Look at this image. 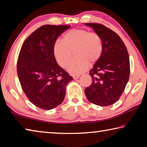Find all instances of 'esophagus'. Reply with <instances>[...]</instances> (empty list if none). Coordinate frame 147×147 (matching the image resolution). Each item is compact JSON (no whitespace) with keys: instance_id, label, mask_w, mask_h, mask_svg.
Returning <instances> with one entry per match:
<instances>
[{"instance_id":"1","label":"esophagus","mask_w":147,"mask_h":147,"mask_svg":"<svg viewBox=\"0 0 147 147\" xmlns=\"http://www.w3.org/2000/svg\"><path fill=\"white\" fill-rule=\"evenodd\" d=\"M79 77H80V75H78V74H74V75H73V78L74 80L78 79Z\"/></svg>"}]
</instances>
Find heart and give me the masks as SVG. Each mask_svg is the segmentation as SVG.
I'll list each match as a JSON object with an SVG mask.
<instances>
[{"label":"heart","instance_id":"obj_1","mask_svg":"<svg viewBox=\"0 0 147 147\" xmlns=\"http://www.w3.org/2000/svg\"><path fill=\"white\" fill-rule=\"evenodd\" d=\"M102 41L94 32L86 29H72L64 34L63 42L57 41L54 46V55L57 63L65 69L76 54L77 59L69 65L67 71L78 74L100 59L102 53Z\"/></svg>","mask_w":147,"mask_h":147}]
</instances>
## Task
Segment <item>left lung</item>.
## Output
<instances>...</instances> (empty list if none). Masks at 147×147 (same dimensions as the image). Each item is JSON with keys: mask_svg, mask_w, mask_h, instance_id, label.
Listing matches in <instances>:
<instances>
[{"mask_svg": "<svg viewBox=\"0 0 147 147\" xmlns=\"http://www.w3.org/2000/svg\"><path fill=\"white\" fill-rule=\"evenodd\" d=\"M100 36L102 53L91 69L92 84L85 89L90 102L100 106L111 105L123 94L130 76L127 49L117 34L98 23H86Z\"/></svg>", "mask_w": 147, "mask_h": 147, "instance_id": "1", "label": "left lung"}]
</instances>
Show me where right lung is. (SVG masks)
I'll return each instance as SVG.
<instances>
[{
  "mask_svg": "<svg viewBox=\"0 0 147 147\" xmlns=\"http://www.w3.org/2000/svg\"><path fill=\"white\" fill-rule=\"evenodd\" d=\"M70 26H41L25 39L19 54L17 71L22 89L34 105L45 110L62 103L73 80L54 55L56 39Z\"/></svg>",
  "mask_w": 147,
  "mask_h": 147,
  "instance_id": "obj_1",
  "label": "right lung"
}]
</instances>
